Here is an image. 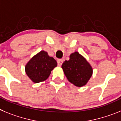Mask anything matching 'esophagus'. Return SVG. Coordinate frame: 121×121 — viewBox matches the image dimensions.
Returning a JSON list of instances; mask_svg holds the SVG:
<instances>
[{"mask_svg": "<svg viewBox=\"0 0 121 121\" xmlns=\"http://www.w3.org/2000/svg\"><path fill=\"white\" fill-rule=\"evenodd\" d=\"M64 60H58L57 61V63H58V65L59 66H61L62 65V64H63V63Z\"/></svg>", "mask_w": 121, "mask_h": 121, "instance_id": "obj_1", "label": "esophagus"}]
</instances>
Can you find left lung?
Masks as SVG:
<instances>
[{"label":"left lung","mask_w":121,"mask_h":121,"mask_svg":"<svg viewBox=\"0 0 121 121\" xmlns=\"http://www.w3.org/2000/svg\"><path fill=\"white\" fill-rule=\"evenodd\" d=\"M61 68L69 82L78 87L86 85L92 75L91 65L77 52L71 53Z\"/></svg>","instance_id":"8db88e82"}]
</instances>
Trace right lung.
<instances>
[{
    "label": "right lung",
    "mask_w": 121,
    "mask_h": 121,
    "mask_svg": "<svg viewBox=\"0 0 121 121\" xmlns=\"http://www.w3.org/2000/svg\"><path fill=\"white\" fill-rule=\"evenodd\" d=\"M56 66V61L49 56L48 52L41 50L29 61L26 65L25 71L30 80L37 83L48 79L51 71Z\"/></svg>",
    "instance_id": "right-lung-1"
}]
</instances>
